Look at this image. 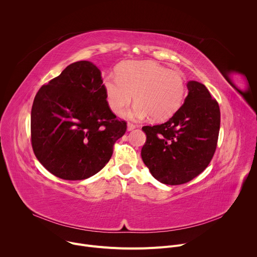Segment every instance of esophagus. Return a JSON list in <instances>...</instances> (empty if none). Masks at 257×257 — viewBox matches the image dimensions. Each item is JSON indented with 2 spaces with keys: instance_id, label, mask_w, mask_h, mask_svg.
Returning <instances> with one entry per match:
<instances>
[{
  "instance_id": "obj_1",
  "label": "esophagus",
  "mask_w": 257,
  "mask_h": 257,
  "mask_svg": "<svg viewBox=\"0 0 257 257\" xmlns=\"http://www.w3.org/2000/svg\"><path fill=\"white\" fill-rule=\"evenodd\" d=\"M136 128V126L134 125V124H132V123H128L127 124V130L128 131H132V130H134Z\"/></svg>"
}]
</instances>
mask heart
I'll return each instance as SVG.
<instances>
[{"instance_id": "heart-1", "label": "heart", "mask_w": 257, "mask_h": 257, "mask_svg": "<svg viewBox=\"0 0 257 257\" xmlns=\"http://www.w3.org/2000/svg\"><path fill=\"white\" fill-rule=\"evenodd\" d=\"M102 85L109 108L118 115L135 97V105L124 115L133 121L166 120L186 95L184 76L153 61L124 62L117 68V77H105Z\"/></svg>"}]
</instances>
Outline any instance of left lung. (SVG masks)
<instances>
[{
    "instance_id": "8db88e82",
    "label": "left lung",
    "mask_w": 257,
    "mask_h": 257,
    "mask_svg": "<svg viewBox=\"0 0 257 257\" xmlns=\"http://www.w3.org/2000/svg\"><path fill=\"white\" fill-rule=\"evenodd\" d=\"M188 94L166 123L144 126L141 158L163 184L180 185L202 173L216 149L221 123L219 106L200 82L187 83Z\"/></svg>"
}]
</instances>
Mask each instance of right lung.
<instances>
[{
  "instance_id": "1",
  "label": "right lung",
  "mask_w": 257,
  "mask_h": 257,
  "mask_svg": "<svg viewBox=\"0 0 257 257\" xmlns=\"http://www.w3.org/2000/svg\"><path fill=\"white\" fill-rule=\"evenodd\" d=\"M126 122L109 108L100 70L89 61L67 66L43 85L31 108V144L39 162L64 180H84L111 159Z\"/></svg>"
}]
</instances>
